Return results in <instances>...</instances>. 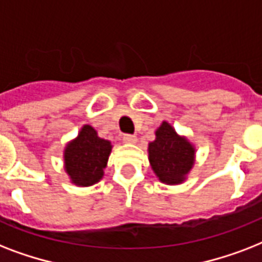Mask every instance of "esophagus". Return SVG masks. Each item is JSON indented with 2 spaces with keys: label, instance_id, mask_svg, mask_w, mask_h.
I'll list each match as a JSON object with an SVG mask.
<instances>
[{
  "label": "esophagus",
  "instance_id": "obj_1",
  "mask_svg": "<svg viewBox=\"0 0 262 262\" xmlns=\"http://www.w3.org/2000/svg\"><path fill=\"white\" fill-rule=\"evenodd\" d=\"M122 140H123V143H126V144L137 143V137H136V136H133V135H123Z\"/></svg>",
  "mask_w": 262,
  "mask_h": 262
}]
</instances>
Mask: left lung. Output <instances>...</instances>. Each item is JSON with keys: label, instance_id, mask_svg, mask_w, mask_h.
I'll use <instances>...</instances> for the list:
<instances>
[{"label": "left lung", "instance_id": "8db88e82", "mask_svg": "<svg viewBox=\"0 0 262 262\" xmlns=\"http://www.w3.org/2000/svg\"><path fill=\"white\" fill-rule=\"evenodd\" d=\"M155 140L148 144V159L160 182L179 185L186 181L194 166L195 148L175 132L171 123L163 121L155 132Z\"/></svg>", "mask_w": 262, "mask_h": 262}]
</instances>
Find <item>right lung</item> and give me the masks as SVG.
<instances>
[{"mask_svg":"<svg viewBox=\"0 0 262 262\" xmlns=\"http://www.w3.org/2000/svg\"><path fill=\"white\" fill-rule=\"evenodd\" d=\"M111 149V141L100 139L91 125H84L63 149V168L71 182L81 187L98 183L104 175Z\"/></svg>","mask_w":262,"mask_h":262,"instance_id":"obj_1","label":"right lung"}]
</instances>
